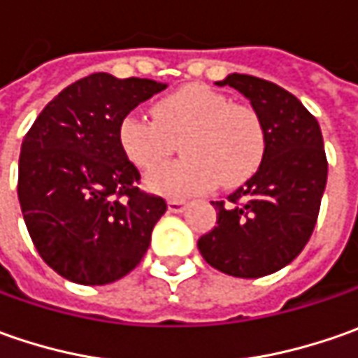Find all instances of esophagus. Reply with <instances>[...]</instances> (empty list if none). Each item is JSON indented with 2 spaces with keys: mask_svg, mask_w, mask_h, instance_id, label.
I'll use <instances>...</instances> for the list:
<instances>
[{
  "mask_svg": "<svg viewBox=\"0 0 358 358\" xmlns=\"http://www.w3.org/2000/svg\"><path fill=\"white\" fill-rule=\"evenodd\" d=\"M167 207H169V211H171V213H181V211L185 209V201L169 199L167 201Z\"/></svg>",
  "mask_w": 358,
  "mask_h": 358,
  "instance_id": "obj_1",
  "label": "esophagus"
}]
</instances>
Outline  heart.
<instances>
[{
  "label": "heart",
  "instance_id": "1",
  "mask_svg": "<svg viewBox=\"0 0 358 358\" xmlns=\"http://www.w3.org/2000/svg\"><path fill=\"white\" fill-rule=\"evenodd\" d=\"M153 119L127 113L119 121L123 155L139 171L161 167L173 151L185 155L149 177L147 187L165 197H185L217 185H237L263 163L267 135L253 107L231 103L225 93L193 83L157 99Z\"/></svg>",
  "mask_w": 358,
  "mask_h": 358
}]
</instances>
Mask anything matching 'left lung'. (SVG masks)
<instances>
[{"label":"left lung","mask_w":358,"mask_h":358,"mask_svg":"<svg viewBox=\"0 0 358 358\" xmlns=\"http://www.w3.org/2000/svg\"><path fill=\"white\" fill-rule=\"evenodd\" d=\"M217 85L235 87L251 101L267 151L245 185L227 201H213L217 225L197 247L217 271L259 279L289 265L313 235L329 169L323 135L305 105L267 79L231 73Z\"/></svg>","instance_id":"left-lung-1"}]
</instances>
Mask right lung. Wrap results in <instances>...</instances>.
Listing matches in <instances>:
<instances>
[{
  "label": "right lung",
  "mask_w": 358,
  "mask_h": 358,
  "mask_svg": "<svg viewBox=\"0 0 358 358\" xmlns=\"http://www.w3.org/2000/svg\"><path fill=\"white\" fill-rule=\"evenodd\" d=\"M167 85L109 73L71 83L27 131L17 197L37 253L79 285H107L139 265L167 211L139 189L141 175L117 141L121 119Z\"/></svg>",
  "instance_id": "add662e5"
}]
</instances>
